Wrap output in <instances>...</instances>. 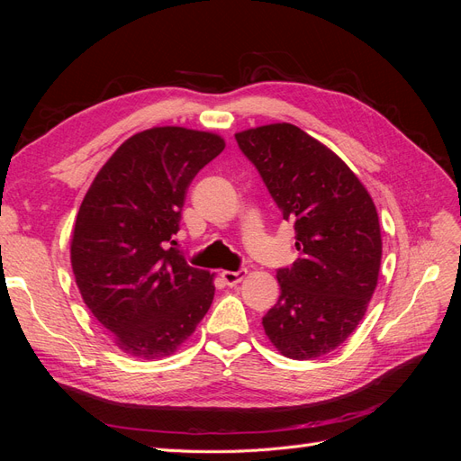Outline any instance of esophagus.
<instances>
[{"label":"esophagus","instance_id":"1","mask_svg":"<svg viewBox=\"0 0 461 461\" xmlns=\"http://www.w3.org/2000/svg\"><path fill=\"white\" fill-rule=\"evenodd\" d=\"M248 275L246 269H239V271H222L221 273V278L225 281L229 286H234L244 281V276Z\"/></svg>","mask_w":461,"mask_h":461}]
</instances>
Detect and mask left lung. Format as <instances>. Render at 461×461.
Here are the masks:
<instances>
[{
	"instance_id": "obj_1",
	"label": "left lung",
	"mask_w": 461,
	"mask_h": 461,
	"mask_svg": "<svg viewBox=\"0 0 461 461\" xmlns=\"http://www.w3.org/2000/svg\"><path fill=\"white\" fill-rule=\"evenodd\" d=\"M234 136L296 229L298 259L276 271L281 296L261 321L265 334L285 357L325 356L356 330L379 281L376 207L350 167L294 124Z\"/></svg>"
}]
</instances>
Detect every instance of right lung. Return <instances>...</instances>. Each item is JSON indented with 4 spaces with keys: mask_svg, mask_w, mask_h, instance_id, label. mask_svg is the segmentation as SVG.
<instances>
[{
    "mask_svg": "<svg viewBox=\"0 0 461 461\" xmlns=\"http://www.w3.org/2000/svg\"><path fill=\"white\" fill-rule=\"evenodd\" d=\"M225 149L215 132L153 127L124 140L95 175L71 240L75 281L121 352L161 359L213 302V275L173 244L186 188Z\"/></svg>",
    "mask_w": 461,
    "mask_h": 461,
    "instance_id": "add662e5",
    "label": "right lung"
}]
</instances>
